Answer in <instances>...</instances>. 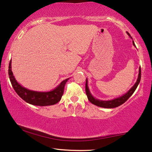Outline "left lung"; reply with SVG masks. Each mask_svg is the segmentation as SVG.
<instances>
[{
    "mask_svg": "<svg viewBox=\"0 0 152 152\" xmlns=\"http://www.w3.org/2000/svg\"><path fill=\"white\" fill-rule=\"evenodd\" d=\"M127 34H128V36L132 39V37H130V34L128 32V31H127ZM132 44H133L134 47H136L134 41H132ZM140 80H141V67H140L139 74H138L137 79L135 84H134V85L130 88V89H129L126 93L124 94H123L121 96L117 97V98H115L113 99H110V100L106 101V100H101V99L95 98V97L91 94V93L90 92V90H89V88L88 87V80L87 78V79H86V85H85L86 94H87V98L89 99V102H90L91 104L96 105L97 106H99V107H102V108H116L118 107V106H121V105H122L123 104H124V103L126 102V101L128 100L131 96H132V94H133L134 92V91L136 90L137 86L139 85Z\"/></svg>",
    "mask_w": 152,
    "mask_h": 152,
    "instance_id": "1",
    "label": "left lung"
}]
</instances>
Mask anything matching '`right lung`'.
Wrapping results in <instances>:
<instances>
[{
  "label": "right lung",
  "instance_id": "obj_1",
  "mask_svg": "<svg viewBox=\"0 0 152 152\" xmlns=\"http://www.w3.org/2000/svg\"><path fill=\"white\" fill-rule=\"evenodd\" d=\"M12 61H10L8 67V75L13 89L18 96L28 104L39 106H51L60 102L64 92L65 85L70 78L62 81L53 89L47 91H34L24 87L17 81L12 72Z\"/></svg>",
  "mask_w": 152,
  "mask_h": 152
}]
</instances>
